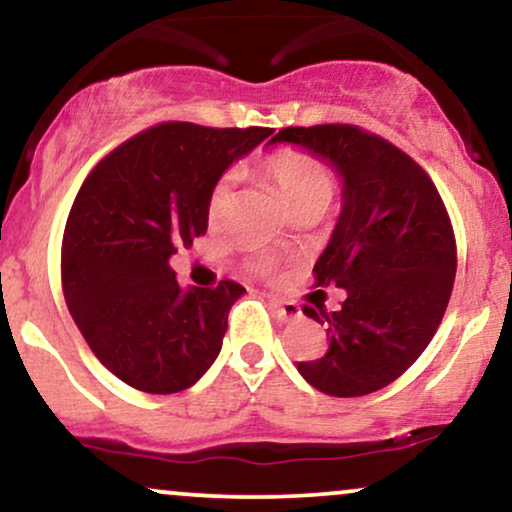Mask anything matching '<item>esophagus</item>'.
Returning <instances> with one entry per match:
<instances>
[{"label":"esophagus","mask_w":512,"mask_h":512,"mask_svg":"<svg viewBox=\"0 0 512 512\" xmlns=\"http://www.w3.org/2000/svg\"><path fill=\"white\" fill-rule=\"evenodd\" d=\"M269 305L274 307L276 317H279L281 322H291V319H300V315H303L298 305H295V303H283V300H279V298L269 300Z\"/></svg>","instance_id":"obj_1"}]
</instances>
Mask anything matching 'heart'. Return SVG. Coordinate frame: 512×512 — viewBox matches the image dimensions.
Returning <instances> with one entry per match:
<instances>
[{
  "label": "heart",
  "mask_w": 512,
  "mask_h": 512,
  "mask_svg": "<svg viewBox=\"0 0 512 512\" xmlns=\"http://www.w3.org/2000/svg\"><path fill=\"white\" fill-rule=\"evenodd\" d=\"M260 169L272 178V183L279 188L283 200L295 214L303 212H322L334 197V174L329 164L315 152L300 150V147H279L262 157ZM231 200V178L221 176L209 190L207 197V219L209 224H219L224 217L226 207ZM272 267L267 260L257 264L260 272H267Z\"/></svg>",
  "instance_id": "b5f03b06"
}]
</instances>
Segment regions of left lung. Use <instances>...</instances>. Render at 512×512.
<instances>
[{
  "mask_svg": "<svg viewBox=\"0 0 512 512\" xmlns=\"http://www.w3.org/2000/svg\"><path fill=\"white\" fill-rule=\"evenodd\" d=\"M272 143L305 147L343 178L341 217L312 272L346 300L334 312L303 307L329 343L298 372L338 398L384 389L424 353L451 300L458 252L446 205L415 159L360 126H291Z\"/></svg>",
  "mask_w": 512,
  "mask_h": 512,
  "instance_id": "obj_1",
  "label": "left lung"
}]
</instances>
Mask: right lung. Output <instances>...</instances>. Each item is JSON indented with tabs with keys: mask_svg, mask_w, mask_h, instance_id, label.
I'll use <instances>...</instances> for the list:
<instances>
[{
	"mask_svg": "<svg viewBox=\"0 0 512 512\" xmlns=\"http://www.w3.org/2000/svg\"><path fill=\"white\" fill-rule=\"evenodd\" d=\"M272 128L166 121L97 162L61 240V288L73 322L114 377L145 393L193 386L217 360L245 288H181L169 257L207 233V197L231 162Z\"/></svg>",
	"mask_w": 512,
	"mask_h": 512,
	"instance_id": "obj_1",
	"label": "right lung"
}]
</instances>
